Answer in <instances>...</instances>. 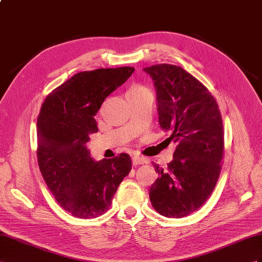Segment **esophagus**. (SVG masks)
Returning <instances> with one entry per match:
<instances>
[{
  "label": "esophagus",
  "instance_id": "obj_1",
  "mask_svg": "<svg viewBox=\"0 0 262 262\" xmlns=\"http://www.w3.org/2000/svg\"><path fill=\"white\" fill-rule=\"evenodd\" d=\"M146 163H147V159L144 157H139V156L133 157V165H143Z\"/></svg>",
  "mask_w": 262,
  "mask_h": 262
}]
</instances>
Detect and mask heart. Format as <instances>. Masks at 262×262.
Returning a JSON list of instances; mask_svg holds the SVG:
<instances>
[{
	"label": "heart",
	"mask_w": 262,
	"mask_h": 262,
	"mask_svg": "<svg viewBox=\"0 0 262 262\" xmlns=\"http://www.w3.org/2000/svg\"><path fill=\"white\" fill-rule=\"evenodd\" d=\"M140 94H150V92L142 85H134L127 92V95H140Z\"/></svg>",
	"instance_id": "obj_1"
}]
</instances>
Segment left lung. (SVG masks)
I'll list each match as a JSON object with an SVG mask.
<instances>
[{
    "instance_id": "obj_1",
    "label": "left lung",
    "mask_w": 262,
    "mask_h": 262,
    "mask_svg": "<svg viewBox=\"0 0 262 262\" xmlns=\"http://www.w3.org/2000/svg\"><path fill=\"white\" fill-rule=\"evenodd\" d=\"M157 94L158 122L177 145L167 169L154 164L158 178L149 189L162 216L182 218L205 204L220 175L224 126L216 99L180 66L145 67Z\"/></svg>"
}]
</instances>
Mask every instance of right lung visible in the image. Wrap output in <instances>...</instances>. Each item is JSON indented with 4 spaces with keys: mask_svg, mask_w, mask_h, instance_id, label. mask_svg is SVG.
<instances>
[{
    "mask_svg": "<svg viewBox=\"0 0 262 262\" xmlns=\"http://www.w3.org/2000/svg\"><path fill=\"white\" fill-rule=\"evenodd\" d=\"M134 67L80 72L45 98L37 117V162L55 200L72 216L95 218L108 210L132 169L128 154L95 162L87 149L97 133L96 115L105 98L123 85Z\"/></svg>",
    "mask_w": 262,
    "mask_h": 262,
    "instance_id": "add662e5",
    "label": "right lung"
}]
</instances>
